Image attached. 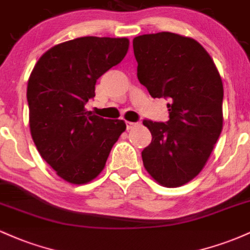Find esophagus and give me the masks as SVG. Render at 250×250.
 I'll use <instances>...</instances> for the list:
<instances>
[{
    "label": "esophagus",
    "instance_id": "esophagus-1",
    "mask_svg": "<svg viewBox=\"0 0 250 250\" xmlns=\"http://www.w3.org/2000/svg\"><path fill=\"white\" fill-rule=\"evenodd\" d=\"M125 125H127L128 130H130V129H133L134 127H136L137 123L136 122H125Z\"/></svg>",
    "mask_w": 250,
    "mask_h": 250
}]
</instances>
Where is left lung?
Listing matches in <instances>:
<instances>
[{"label": "left lung", "instance_id": "8db88e82", "mask_svg": "<svg viewBox=\"0 0 250 250\" xmlns=\"http://www.w3.org/2000/svg\"><path fill=\"white\" fill-rule=\"evenodd\" d=\"M137 79L154 99H168L166 123L145 120L151 143L143 149L146 170L163 187L197 176L223 125V84L207 50L190 37L162 31L133 40Z\"/></svg>", "mask_w": 250, "mask_h": 250}]
</instances>
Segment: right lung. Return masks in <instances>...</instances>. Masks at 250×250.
<instances>
[{
	"mask_svg": "<svg viewBox=\"0 0 250 250\" xmlns=\"http://www.w3.org/2000/svg\"><path fill=\"white\" fill-rule=\"evenodd\" d=\"M129 40L85 36L45 51L28 80L30 133L42 159L73 185L94 180L120 135L122 120L93 115L84 105L99 77L125 56Z\"/></svg>",
	"mask_w": 250,
	"mask_h": 250,
	"instance_id": "1",
	"label": "right lung"
}]
</instances>
